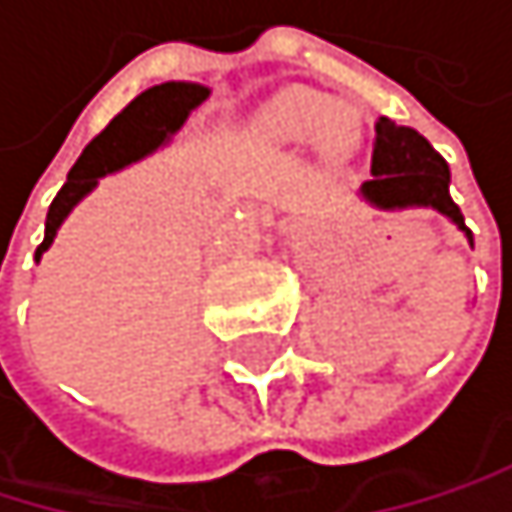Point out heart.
Wrapping results in <instances>:
<instances>
[{
	"instance_id": "obj_1",
	"label": "heart",
	"mask_w": 512,
	"mask_h": 512,
	"mask_svg": "<svg viewBox=\"0 0 512 512\" xmlns=\"http://www.w3.org/2000/svg\"><path fill=\"white\" fill-rule=\"evenodd\" d=\"M338 122H341L338 104H331V101H325V97H316V94L294 97V101H288L282 107V113H279L282 131L294 134V137H322Z\"/></svg>"
}]
</instances>
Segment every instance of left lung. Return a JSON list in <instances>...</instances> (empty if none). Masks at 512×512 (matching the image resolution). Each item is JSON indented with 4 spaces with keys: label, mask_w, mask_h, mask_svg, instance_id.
Here are the masks:
<instances>
[{
    "label": "left lung",
    "mask_w": 512,
    "mask_h": 512,
    "mask_svg": "<svg viewBox=\"0 0 512 512\" xmlns=\"http://www.w3.org/2000/svg\"><path fill=\"white\" fill-rule=\"evenodd\" d=\"M371 174L375 178L362 184V193L375 205H433L445 218L455 221L473 245L461 208L448 196V165L421 131L396 125L393 119L381 116L375 122V144H371Z\"/></svg>",
    "instance_id": "obj_1"
}]
</instances>
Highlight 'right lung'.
<instances>
[{"instance_id": "right-lung-1", "label": "right lung", "mask_w": 512, "mask_h": 512, "mask_svg": "<svg viewBox=\"0 0 512 512\" xmlns=\"http://www.w3.org/2000/svg\"><path fill=\"white\" fill-rule=\"evenodd\" d=\"M205 97H208V88L184 85V82H165V85H156V88H147L144 94H137L134 101L82 150V156L70 168L67 184L57 190L48 208L45 239L36 248V261L51 245L57 227H61V221L70 214V208L85 193H91V187L97 184L101 174L116 171L134 159L147 156L150 150H156L168 134H174L184 125L190 110L199 107Z\"/></svg>"}]
</instances>
